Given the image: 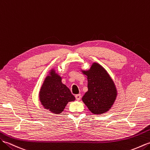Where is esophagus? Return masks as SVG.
I'll return each instance as SVG.
<instances>
[{
    "mask_svg": "<svg viewBox=\"0 0 150 150\" xmlns=\"http://www.w3.org/2000/svg\"><path fill=\"white\" fill-rule=\"evenodd\" d=\"M75 98H76V100H78V101L80 100V99H81V94H76V95L75 96Z\"/></svg>",
    "mask_w": 150,
    "mask_h": 150,
    "instance_id": "34e87169",
    "label": "esophagus"
}]
</instances>
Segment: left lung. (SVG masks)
I'll return each mask as SVG.
<instances>
[{"label":"left lung","mask_w":150,"mask_h":150,"mask_svg":"<svg viewBox=\"0 0 150 150\" xmlns=\"http://www.w3.org/2000/svg\"><path fill=\"white\" fill-rule=\"evenodd\" d=\"M83 73L87 76L88 91L82 98L83 101L93 114H101L107 112L117 96L112 79L98 64H94L88 71Z\"/></svg>","instance_id":"left-lung-1"}]
</instances>
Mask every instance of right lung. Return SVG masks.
I'll return each instance as SVG.
<instances>
[{
    "mask_svg": "<svg viewBox=\"0 0 150 150\" xmlns=\"http://www.w3.org/2000/svg\"><path fill=\"white\" fill-rule=\"evenodd\" d=\"M45 78L40 92V100L45 108L58 114L64 111L67 104L75 100L68 87L62 83V78L51 71Z\"/></svg>",
    "mask_w": 150,
    "mask_h": 150,
    "instance_id": "right-lung-1",
    "label": "right lung"
}]
</instances>
